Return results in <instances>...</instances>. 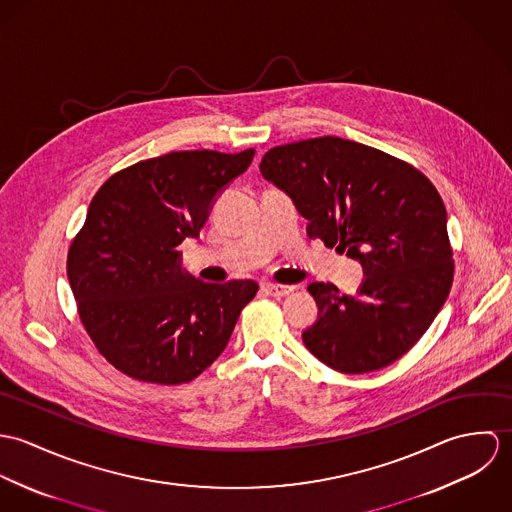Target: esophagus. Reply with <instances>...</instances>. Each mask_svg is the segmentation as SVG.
I'll return each instance as SVG.
<instances>
[{
	"instance_id": "1",
	"label": "esophagus",
	"mask_w": 512,
	"mask_h": 512,
	"mask_svg": "<svg viewBox=\"0 0 512 512\" xmlns=\"http://www.w3.org/2000/svg\"><path fill=\"white\" fill-rule=\"evenodd\" d=\"M264 290L274 295V297H284L288 293L293 292V286H284V284H266Z\"/></svg>"
}]
</instances>
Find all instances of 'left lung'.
Returning <instances> with one entry per match:
<instances>
[{"label": "left lung", "mask_w": 512, "mask_h": 512, "mask_svg": "<svg viewBox=\"0 0 512 512\" xmlns=\"http://www.w3.org/2000/svg\"><path fill=\"white\" fill-rule=\"evenodd\" d=\"M307 222V234L347 252L365 280L351 295L307 286L317 321L305 347L327 366L365 374L392 365L428 331L453 282L447 215L436 187L412 165L325 136L270 149L260 163Z\"/></svg>", "instance_id": "8db88e82"}]
</instances>
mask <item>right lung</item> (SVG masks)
I'll use <instances>...</instances> for the list:
<instances>
[{
    "instance_id": "obj_1",
    "label": "right lung",
    "mask_w": 512,
    "mask_h": 512,
    "mask_svg": "<svg viewBox=\"0 0 512 512\" xmlns=\"http://www.w3.org/2000/svg\"><path fill=\"white\" fill-rule=\"evenodd\" d=\"M254 153L171 151L112 175L94 195L67 274L84 329L124 374L181 384L226 349L258 284H205L183 270L177 248L199 236Z\"/></svg>"
}]
</instances>
